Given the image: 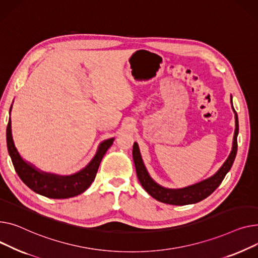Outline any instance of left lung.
<instances>
[{"mask_svg": "<svg viewBox=\"0 0 258 258\" xmlns=\"http://www.w3.org/2000/svg\"><path fill=\"white\" fill-rule=\"evenodd\" d=\"M231 104H232V96H231ZM233 111H234V117H235V130L233 135L232 149L228 158L226 159V161L218 170V172L211 177L205 180H202L198 183H195L182 188H168V187L161 186L156 182V181H154L146 169L138 143H134L132 155H133V160L135 164L136 175H138L140 182L142 186L145 188V190L150 196H152L153 198L156 199L157 201L165 204H171V205L195 204L204 200L209 195L213 194L218 188V186L222 183V181L225 178L226 174L230 171L236 156L238 118L234 108H233Z\"/></svg>", "mask_w": 258, "mask_h": 258, "instance_id": "obj_1", "label": "left lung"}]
</instances>
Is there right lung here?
I'll list each match as a JSON object with an SVG mask.
<instances>
[{"mask_svg": "<svg viewBox=\"0 0 258 258\" xmlns=\"http://www.w3.org/2000/svg\"><path fill=\"white\" fill-rule=\"evenodd\" d=\"M11 109L12 105L9 110V114H11ZM6 140L8 152L14 169L23 182L29 188H31L36 194L47 197V198L68 199L82 194L93 183L102 158L113 144L114 138L103 141L99 145L95 156L88 162L85 168L72 175H58L43 172L37 169L32 163L25 160L14 145L10 117L6 130Z\"/></svg>", "mask_w": 258, "mask_h": 258, "instance_id": "add662e5", "label": "right lung"}]
</instances>
